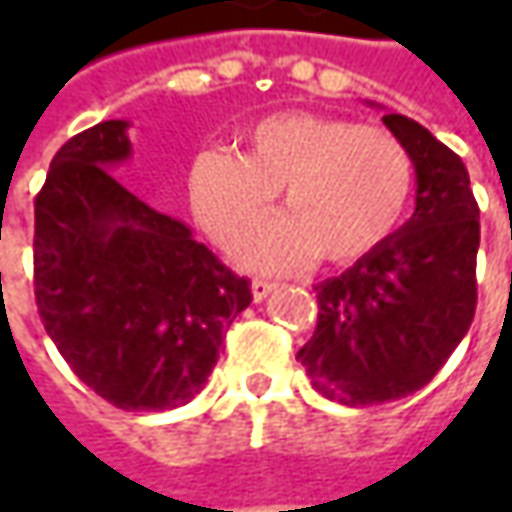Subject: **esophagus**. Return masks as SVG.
Returning <instances> with one entry per match:
<instances>
[{
    "label": "esophagus",
    "mask_w": 512,
    "mask_h": 512,
    "mask_svg": "<svg viewBox=\"0 0 512 512\" xmlns=\"http://www.w3.org/2000/svg\"><path fill=\"white\" fill-rule=\"evenodd\" d=\"M276 290V285L273 282H265V279H253L250 282V293H253V302H262V299H267L270 293Z\"/></svg>",
    "instance_id": "1"
}]
</instances>
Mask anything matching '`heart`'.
Listing matches in <instances>:
<instances>
[{"instance_id": "1", "label": "heart", "mask_w": 512, "mask_h": 512, "mask_svg": "<svg viewBox=\"0 0 512 512\" xmlns=\"http://www.w3.org/2000/svg\"><path fill=\"white\" fill-rule=\"evenodd\" d=\"M247 153L210 148L190 165L199 222L230 245L285 190L287 216L245 236L233 253L245 265L287 270L322 256L353 262L402 225L413 196V159L384 128L342 116L279 113L245 133Z\"/></svg>"}]
</instances>
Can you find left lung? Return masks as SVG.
I'll return each mask as SVG.
<instances>
[{
    "label": "left lung",
    "instance_id": "obj_1",
    "mask_svg": "<svg viewBox=\"0 0 512 512\" xmlns=\"http://www.w3.org/2000/svg\"><path fill=\"white\" fill-rule=\"evenodd\" d=\"M382 122L416 168V210L342 276L316 285L319 322L296 353L330 402H396L430 382L476 313L479 205L464 162L402 113Z\"/></svg>",
    "mask_w": 512,
    "mask_h": 512
}]
</instances>
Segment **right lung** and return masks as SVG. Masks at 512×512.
<instances>
[{"label":"right lung","instance_id":"right-lung-1","mask_svg":"<svg viewBox=\"0 0 512 512\" xmlns=\"http://www.w3.org/2000/svg\"><path fill=\"white\" fill-rule=\"evenodd\" d=\"M128 128L99 122L53 156L33 205L36 307L93 393L122 410H173L205 387L253 296L185 222L110 173L130 159Z\"/></svg>","mask_w":512,"mask_h":512}]
</instances>
